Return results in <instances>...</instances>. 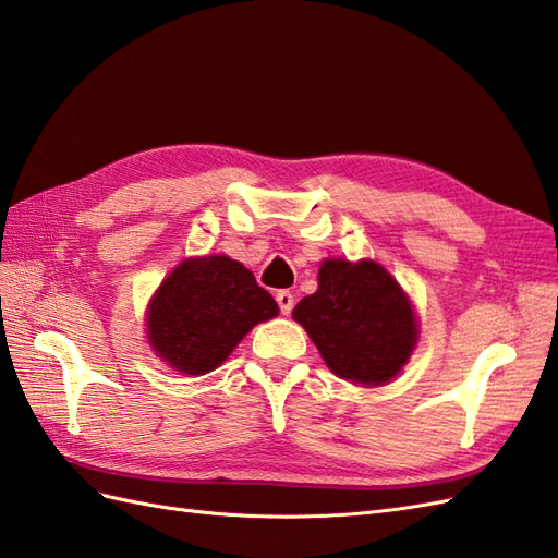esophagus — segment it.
I'll return each instance as SVG.
<instances>
[{
	"mask_svg": "<svg viewBox=\"0 0 558 558\" xmlns=\"http://www.w3.org/2000/svg\"><path fill=\"white\" fill-rule=\"evenodd\" d=\"M276 302H278V306H280L282 316H288V313H292V308H294V294H292L290 290H280V292L276 294Z\"/></svg>",
	"mask_w": 558,
	"mask_h": 558,
	"instance_id": "34e87169",
	"label": "esophagus"
}]
</instances>
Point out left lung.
I'll list each match as a JSON object with an SVG mask.
<instances>
[{
    "instance_id": "1",
    "label": "left lung",
    "mask_w": 558,
    "mask_h": 558,
    "mask_svg": "<svg viewBox=\"0 0 558 558\" xmlns=\"http://www.w3.org/2000/svg\"><path fill=\"white\" fill-rule=\"evenodd\" d=\"M292 316L335 375L369 387L401 373L417 341L415 313L401 284L367 259H327L318 292L304 296Z\"/></svg>"
}]
</instances>
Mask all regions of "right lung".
Here are the masks:
<instances>
[{
    "instance_id": "obj_1",
    "label": "right lung",
    "mask_w": 558,
    "mask_h": 558,
    "mask_svg": "<svg viewBox=\"0 0 558 558\" xmlns=\"http://www.w3.org/2000/svg\"><path fill=\"white\" fill-rule=\"evenodd\" d=\"M278 316V304L240 262L189 259L171 270L148 311L155 353L183 375L219 367L256 323Z\"/></svg>"
}]
</instances>
